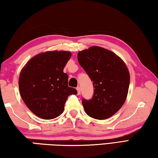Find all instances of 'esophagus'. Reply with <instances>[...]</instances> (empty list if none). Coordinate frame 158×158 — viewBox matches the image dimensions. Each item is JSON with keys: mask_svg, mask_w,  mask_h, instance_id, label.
Instances as JSON below:
<instances>
[{"mask_svg": "<svg viewBox=\"0 0 158 158\" xmlns=\"http://www.w3.org/2000/svg\"><path fill=\"white\" fill-rule=\"evenodd\" d=\"M77 94L78 95H80L81 94V89H80V87L78 86L77 88Z\"/></svg>", "mask_w": 158, "mask_h": 158, "instance_id": "esophagus-1", "label": "esophagus"}]
</instances>
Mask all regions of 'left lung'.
Wrapping results in <instances>:
<instances>
[{
  "label": "left lung",
  "instance_id": "1",
  "mask_svg": "<svg viewBox=\"0 0 158 158\" xmlns=\"http://www.w3.org/2000/svg\"><path fill=\"white\" fill-rule=\"evenodd\" d=\"M77 58L94 88L91 100L82 101L85 113L98 120L110 118L127 98L130 85L127 65L113 52L98 46L80 51Z\"/></svg>",
  "mask_w": 158,
  "mask_h": 158
}]
</instances>
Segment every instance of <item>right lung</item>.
<instances>
[{"mask_svg":"<svg viewBox=\"0 0 158 158\" xmlns=\"http://www.w3.org/2000/svg\"><path fill=\"white\" fill-rule=\"evenodd\" d=\"M71 56V52L66 51L40 53L21 70V97L37 116L45 120L59 116L68 96L77 94L75 89L68 86V75L63 73Z\"/></svg>","mask_w":158,"mask_h":158,"instance_id":"obj_1","label":"right lung"}]
</instances>
